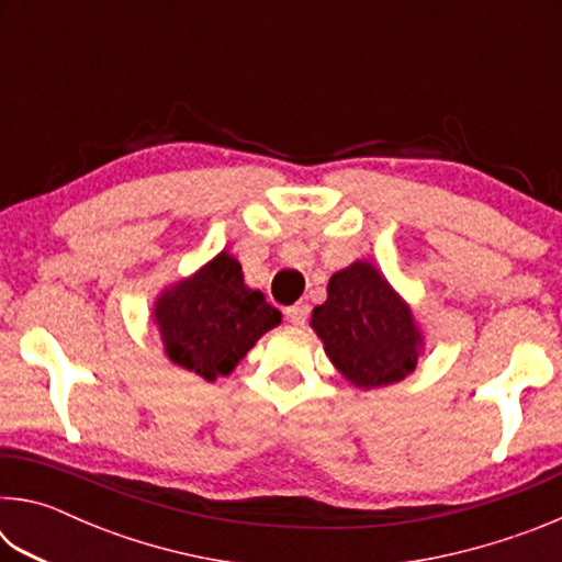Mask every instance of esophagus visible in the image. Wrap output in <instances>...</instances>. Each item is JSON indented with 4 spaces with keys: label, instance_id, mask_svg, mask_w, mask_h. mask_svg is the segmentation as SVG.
<instances>
[{
    "label": "esophagus",
    "instance_id": "obj_1",
    "mask_svg": "<svg viewBox=\"0 0 562 562\" xmlns=\"http://www.w3.org/2000/svg\"><path fill=\"white\" fill-rule=\"evenodd\" d=\"M307 315H310L307 302H297V304H292V307L284 310V317H288V322L294 327H302L304 322H307Z\"/></svg>",
    "mask_w": 562,
    "mask_h": 562
}]
</instances>
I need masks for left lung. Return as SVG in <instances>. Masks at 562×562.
I'll return each instance as SVG.
<instances>
[{
	"label": "left lung",
	"mask_w": 562,
	"mask_h": 562,
	"mask_svg": "<svg viewBox=\"0 0 562 562\" xmlns=\"http://www.w3.org/2000/svg\"><path fill=\"white\" fill-rule=\"evenodd\" d=\"M312 329L331 364L359 389L402 382L424 345L408 304L369 262L331 274L325 304L312 312Z\"/></svg>",
	"instance_id": "1"
}]
</instances>
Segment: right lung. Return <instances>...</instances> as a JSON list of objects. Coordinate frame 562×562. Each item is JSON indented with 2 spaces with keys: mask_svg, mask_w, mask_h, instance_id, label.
Listing matches in <instances>:
<instances>
[{
  "mask_svg": "<svg viewBox=\"0 0 562 562\" xmlns=\"http://www.w3.org/2000/svg\"><path fill=\"white\" fill-rule=\"evenodd\" d=\"M154 317L168 359L207 382L231 374L255 341L282 322L280 310L243 282L240 262L227 252L160 294Z\"/></svg>",
  "mask_w": 562,
  "mask_h": 562,
  "instance_id": "obj_1",
  "label": "right lung"
}]
</instances>
